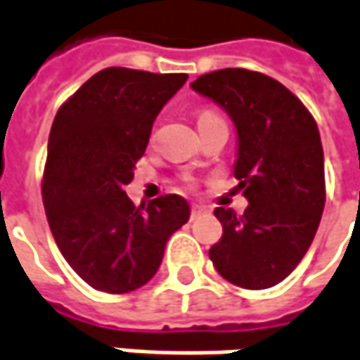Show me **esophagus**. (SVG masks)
Here are the masks:
<instances>
[{
    "mask_svg": "<svg viewBox=\"0 0 360 360\" xmlns=\"http://www.w3.org/2000/svg\"><path fill=\"white\" fill-rule=\"evenodd\" d=\"M205 212V207L203 205H191V220H195L198 216H201Z\"/></svg>",
    "mask_w": 360,
    "mask_h": 360,
    "instance_id": "obj_1",
    "label": "esophagus"
}]
</instances>
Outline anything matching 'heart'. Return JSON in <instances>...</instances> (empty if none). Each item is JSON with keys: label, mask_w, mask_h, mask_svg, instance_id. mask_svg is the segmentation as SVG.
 Segmentation results:
<instances>
[{"label": "heart", "mask_w": 360, "mask_h": 360, "mask_svg": "<svg viewBox=\"0 0 360 360\" xmlns=\"http://www.w3.org/2000/svg\"><path fill=\"white\" fill-rule=\"evenodd\" d=\"M214 116H218V114H216V112H212V110H201L200 116H198V124L203 122V120H207V117H214ZM187 187H193V181L187 179Z\"/></svg>", "instance_id": "obj_1"}]
</instances>
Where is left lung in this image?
<instances>
[{
  "mask_svg": "<svg viewBox=\"0 0 360 360\" xmlns=\"http://www.w3.org/2000/svg\"><path fill=\"white\" fill-rule=\"evenodd\" d=\"M191 87L232 117L238 132L234 177L248 200L243 216L216 207L222 238L210 248V259L234 285H277L304 259L324 212L318 124L285 85L257 71L220 69Z\"/></svg>",
  "mask_w": 360,
  "mask_h": 360,
  "instance_id": "1",
  "label": "left lung"
}]
</instances>
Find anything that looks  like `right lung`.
I'll return each mask as SVG.
<instances>
[{"label":"right lung","mask_w":360,"mask_h":360,"mask_svg":"<svg viewBox=\"0 0 360 360\" xmlns=\"http://www.w3.org/2000/svg\"><path fill=\"white\" fill-rule=\"evenodd\" d=\"M185 81V73L108 67L54 116L42 201L58 250L97 291L128 293L148 283L167 240L189 220V203L181 195L136 207L124 191L155 117Z\"/></svg>","instance_id":"right-lung-1"}]
</instances>
